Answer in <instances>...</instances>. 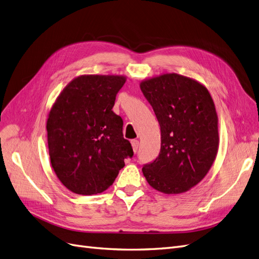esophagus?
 I'll use <instances>...</instances> for the list:
<instances>
[{
	"label": "esophagus",
	"mask_w": 259,
	"mask_h": 259,
	"mask_svg": "<svg viewBox=\"0 0 259 259\" xmlns=\"http://www.w3.org/2000/svg\"><path fill=\"white\" fill-rule=\"evenodd\" d=\"M132 147H133V150H134V152H137L138 148H139V142L137 139H133L132 140Z\"/></svg>",
	"instance_id": "1"
}]
</instances>
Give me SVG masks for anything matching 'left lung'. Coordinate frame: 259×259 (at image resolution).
Instances as JSON below:
<instances>
[{"instance_id":"obj_1","label":"left lung","mask_w":259,"mask_h":259,"mask_svg":"<svg viewBox=\"0 0 259 259\" xmlns=\"http://www.w3.org/2000/svg\"><path fill=\"white\" fill-rule=\"evenodd\" d=\"M161 127V150L143 167L148 184L165 194L190 190L216 159L219 135L213 98L204 85L177 73L140 82Z\"/></svg>"}]
</instances>
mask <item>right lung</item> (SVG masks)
Returning a JSON list of instances; mask_svg holds the SVG:
<instances>
[{"mask_svg":"<svg viewBox=\"0 0 259 259\" xmlns=\"http://www.w3.org/2000/svg\"><path fill=\"white\" fill-rule=\"evenodd\" d=\"M124 75L83 74L59 94L49 113L52 167L67 189L92 195L110 187L133 148L123 137V120L112 111Z\"/></svg>","mask_w":259,"mask_h":259,"instance_id":"1","label":"right lung"}]
</instances>
